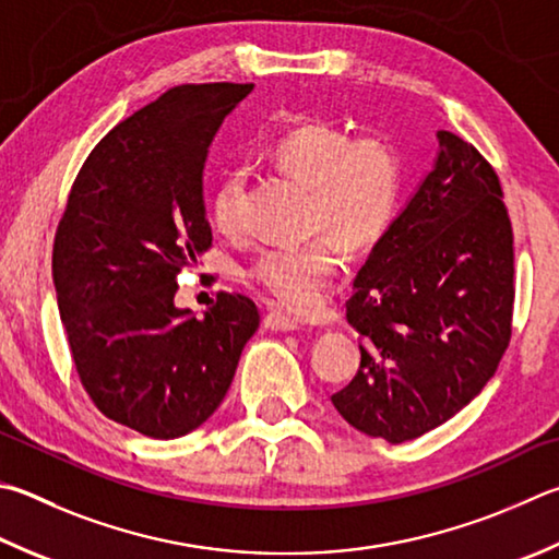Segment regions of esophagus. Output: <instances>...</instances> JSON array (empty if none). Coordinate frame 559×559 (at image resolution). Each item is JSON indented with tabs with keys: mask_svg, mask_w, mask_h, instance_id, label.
<instances>
[{
	"mask_svg": "<svg viewBox=\"0 0 559 559\" xmlns=\"http://www.w3.org/2000/svg\"><path fill=\"white\" fill-rule=\"evenodd\" d=\"M263 324H266L269 330H276V332H296L302 328V322L296 318V314L283 312V310H269L266 314H263Z\"/></svg>",
	"mask_w": 559,
	"mask_h": 559,
	"instance_id": "obj_1",
	"label": "esophagus"
}]
</instances>
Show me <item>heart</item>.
Returning <instances> with one entry per match:
<instances>
[{
	"label": "heart",
	"instance_id": "heart-1",
	"mask_svg": "<svg viewBox=\"0 0 559 559\" xmlns=\"http://www.w3.org/2000/svg\"><path fill=\"white\" fill-rule=\"evenodd\" d=\"M266 158L278 174L308 188V227L318 235L263 249L247 276L281 306L312 312L330 298L342 266L333 238L367 251L391 229L403 198V151L379 131L349 136L332 121H308L273 141ZM245 202L247 176L227 170L210 198V217L222 235L235 237L245 227Z\"/></svg>",
	"mask_w": 559,
	"mask_h": 559
}]
</instances>
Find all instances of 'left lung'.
I'll return each mask as SVG.
<instances>
[{
    "label": "left lung",
    "mask_w": 559,
    "mask_h": 559,
    "mask_svg": "<svg viewBox=\"0 0 559 559\" xmlns=\"http://www.w3.org/2000/svg\"><path fill=\"white\" fill-rule=\"evenodd\" d=\"M438 160L354 278L357 377L332 395L354 428L391 444L450 420L511 342L513 229L499 176L438 131Z\"/></svg>",
    "instance_id": "8db88e82"
}]
</instances>
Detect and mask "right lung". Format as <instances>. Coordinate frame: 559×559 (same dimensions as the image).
I'll list each match as a JSON object with an SVG mask.
<instances>
[{
	"mask_svg": "<svg viewBox=\"0 0 559 559\" xmlns=\"http://www.w3.org/2000/svg\"><path fill=\"white\" fill-rule=\"evenodd\" d=\"M253 85H178L93 148L53 241V283L80 383L109 420L146 438L200 428L225 399L259 310L217 293L176 308L178 273L212 247L202 168Z\"/></svg>",
	"mask_w": 559,
	"mask_h": 559,
	"instance_id": "obj_1",
	"label": "right lung"
}]
</instances>
